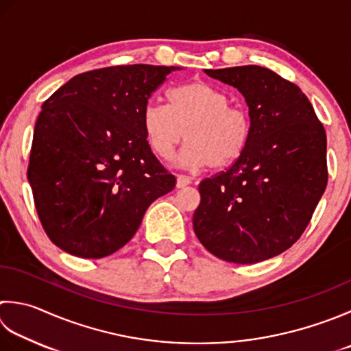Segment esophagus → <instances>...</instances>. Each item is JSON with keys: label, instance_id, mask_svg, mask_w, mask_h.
<instances>
[{"label": "esophagus", "instance_id": "esophagus-1", "mask_svg": "<svg viewBox=\"0 0 351 351\" xmlns=\"http://www.w3.org/2000/svg\"><path fill=\"white\" fill-rule=\"evenodd\" d=\"M191 182H193V178L185 176V175H178V176H176V187H178V189L187 187V185H190Z\"/></svg>", "mask_w": 351, "mask_h": 351}]
</instances>
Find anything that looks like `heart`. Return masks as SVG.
<instances>
[{"instance_id": "heart-1", "label": "heart", "mask_w": 351, "mask_h": 351, "mask_svg": "<svg viewBox=\"0 0 351 351\" xmlns=\"http://www.w3.org/2000/svg\"><path fill=\"white\" fill-rule=\"evenodd\" d=\"M143 129L150 149L170 160L184 136L180 164L185 167L223 169L243 155L251 138L248 112L230 106L228 97L208 82L193 80L169 93V106L149 101Z\"/></svg>"}]
</instances>
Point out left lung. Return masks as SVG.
<instances>
[{
    "label": "left lung",
    "instance_id": "left-lung-1",
    "mask_svg": "<svg viewBox=\"0 0 351 351\" xmlns=\"http://www.w3.org/2000/svg\"><path fill=\"white\" fill-rule=\"evenodd\" d=\"M205 74L242 93L252 130L243 155L199 184L193 230L225 262H263L297 242L324 193L326 130L303 91L267 68Z\"/></svg>",
    "mask_w": 351,
    "mask_h": 351
}]
</instances>
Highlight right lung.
<instances>
[{"label":"right lung","mask_w":351,"mask_h":351,"mask_svg":"<svg viewBox=\"0 0 351 351\" xmlns=\"http://www.w3.org/2000/svg\"><path fill=\"white\" fill-rule=\"evenodd\" d=\"M181 68L119 65L74 75L43 105L27 176L47 236L82 258L123 248L155 199L175 189L143 129V109Z\"/></svg>","instance_id":"obj_1"}]
</instances>
